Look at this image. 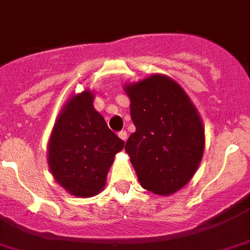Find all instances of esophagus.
<instances>
[{
    "label": "esophagus",
    "mask_w": 250,
    "mask_h": 250,
    "mask_svg": "<svg viewBox=\"0 0 250 250\" xmlns=\"http://www.w3.org/2000/svg\"><path fill=\"white\" fill-rule=\"evenodd\" d=\"M118 136L120 137V139H121V140H123V141H126V140H127V132H126V131H120V132H119V134H118Z\"/></svg>",
    "instance_id": "obj_1"
}]
</instances>
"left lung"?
I'll return each instance as SVG.
<instances>
[{"instance_id": "left-lung-1", "label": "left lung", "mask_w": 250, "mask_h": 250, "mask_svg": "<svg viewBox=\"0 0 250 250\" xmlns=\"http://www.w3.org/2000/svg\"><path fill=\"white\" fill-rule=\"evenodd\" d=\"M136 131L125 151L140 185L170 196L187 185L205 151L202 119L186 91L166 75L152 74L124 88Z\"/></svg>"}]
</instances>
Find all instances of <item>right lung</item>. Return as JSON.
<instances>
[{
  "label": "right lung",
  "mask_w": 250,
  "mask_h": 250,
  "mask_svg": "<svg viewBox=\"0 0 250 250\" xmlns=\"http://www.w3.org/2000/svg\"><path fill=\"white\" fill-rule=\"evenodd\" d=\"M90 90L62 107L48 144V166L57 182L75 197H93L105 187L114 157L124 143L94 109Z\"/></svg>",
  "instance_id": "add662e5"
}]
</instances>
